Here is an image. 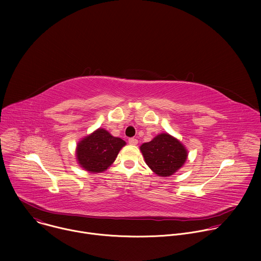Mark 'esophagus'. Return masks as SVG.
Instances as JSON below:
<instances>
[{"instance_id":"1","label":"esophagus","mask_w":261,"mask_h":261,"mask_svg":"<svg viewBox=\"0 0 261 261\" xmlns=\"http://www.w3.org/2000/svg\"><path fill=\"white\" fill-rule=\"evenodd\" d=\"M128 141H129V143H130L131 145H136V144L138 143V140H137L136 138H130Z\"/></svg>"}]
</instances>
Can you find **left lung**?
Listing matches in <instances>:
<instances>
[{"mask_svg": "<svg viewBox=\"0 0 261 261\" xmlns=\"http://www.w3.org/2000/svg\"><path fill=\"white\" fill-rule=\"evenodd\" d=\"M139 148L146 165L162 177L174 174L188 158L186 146L168 133L158 134L150 142L142 143Z\"/></svg>", "mask_w": 261, "mask_h": 261, "instance_id": "obj_1", "label": "left lung"}]
</instances>
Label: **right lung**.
Returning <instances> with one entry per match:
<instances>
[{
	"label": "right lung",
	"instance_id": "add662e5",
	"mask_svg": "<svg viewBox=\"0 0 261 261\" xmlns=\"http://www.w3.org/2000/svg\"><path fill=\"white\" fill-rule=\"evenodd\" d=\"M125 145L126 141L122 138L113 136L103 128H98L77 142L76 161L86 171L103 172L115 162Z\"/></svg>",
	"mask_w": 261,
	"mask_h": 261
}]
</instances>
